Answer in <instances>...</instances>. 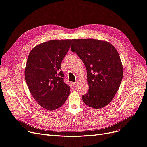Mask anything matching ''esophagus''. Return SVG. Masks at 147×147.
<instances>
[{
  "mask_svg": "<svg viewBox=\"0 0 147 147\" xmlns=\"http://www.w3.org/2000/svg\"><path fill=\"white\" fill-rule=\"evenodd\" d=\"M77 83H78V81H77V80H76V81H75L74 83H73V86H74V87H75V86H77Z\"/></svg>",
  "mask_w": 147,
  "mask_h": 147,
  "instance_id": "esophagus-1",
  "label": "esophagus"
}]
</instances>
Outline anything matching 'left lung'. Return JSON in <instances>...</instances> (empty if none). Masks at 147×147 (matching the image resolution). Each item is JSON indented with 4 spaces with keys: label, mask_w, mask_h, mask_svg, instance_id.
<instances>
[{
    "label": "left lung",
    "mask_w": 147,
    "mask_h": 147,
    "mask_svg": "<svg viewBox=\"0 0 147 147\" xmlns=\"http://www.w3.org/2000/svg\"><path fill=\"white\" fill-rule=\"evenodd\" d=\"M71 50L87 70L89 90L83 101L94 109L103 108L112 100L122 81L123 67L117 50L109 42L93 38L72 39Z\"/></svg>",
    "instance_id": "8db88e82"
}]
</instances>
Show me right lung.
Instances as JSON below:
<instances>
[{
    "label": "right lung",
    "mask_w": 147,
    "mask_h": 147,
    "mask_svg": "<svg viewBox=\"0 0 147 147\" xmlns=\"http://www.w3.org/2000/svg\"><path fill=\"white\" fill-rule=\"evenodd\" d=\"M70 45V39L52 40L35 46L28 56L26 83L33 98L47 110L61 107L70 94L61 65Z\"/></svg>",
    "instance_id": "add662e5"
}]
</instances>
